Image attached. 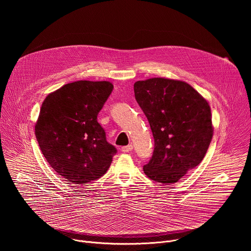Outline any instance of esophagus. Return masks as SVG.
I'll return each mask as SVG.
<instances>
[{
  "mask_svg": "<svg viewBox=\"0 0 251 251\" xmlns=\"http://www.w3.org/2000/svg\"><path fill=\"white\" fill-rule=\"evenodd\" d=\"M132 150H133V146L132 145H127V146H124V147L121 148V151L123 153H128V152H130Z\"/></svg>",
  "mask_w": 251,
  "mask_h": 251,
  "instance_id": "1",
  "label": "esophagus"
}]
</instances>
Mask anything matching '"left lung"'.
Masks as SVG:
<instances>
[{
	"mask_svg": "<svg viewBox=\"0 0 251 251\" xmlns=\"http://www.w3.org/2000/svg\"><path fill=\"white\" fill-rule=\"evenodd\" d=\"M134 93L155 143L143 170L157 183H176L208 149L213 131L209 105L190 84L162 77L135 82Z\"/></svg>",
	"mask_w": 251,
	"mask_h": 251,
	"instance_id": "8db88e82",
	"label": "left lung"
}]
</instances>
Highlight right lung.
<instances>
[{
	"label": "right lung",
	"mask_w": 251,
	"mask_h": 251,
	"mask_svg": "<svg viewBox=\"0 0 251 251\" xmlns=\"http://www.w3.org/2000/svg\"><path fill=\"white\" fill-rule=\"evenodd\" d=\"M112 90L108 81H75L49 94L42 105L35 137L48 163L70 184L97 180L117 153L97 121Z\"/></svg>",
	"instance_id": "obj_1"
}]
</instances>
